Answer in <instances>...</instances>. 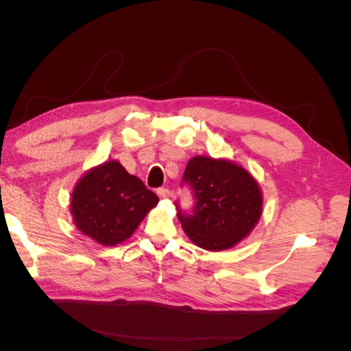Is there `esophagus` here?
<instances>
[{"mask_svg": "<svg viewBox=\"0 0 351 351\" xmlns=\"http://www.w3.org/2000/svg\"><path fill=\"white\" fill-rule=\"evenodd\" d=\"M158 196L159 199H168L169 197V190L168 189H158Z\"/></svg>", "mask_w": 351, "mask_h": 351, "instance_id": "34e87169", "label": "esophagus"}]
</instances>
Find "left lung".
Returning a JSON list of instances; mask_svg holds the SVG:
<instances>
[{"mask_svg":"<svg viewBox=\"0 0 351 351\" xmlns=\"http://www.w3.org/2000/svg\"><path fill=\"white\" fill-rule=\"evenodd\" d=\"M183 182L193 189L196 206L177 217L196 246L219 252L234 247L258 224L263 196L254 177L226 158L193 156L186 165Z\"/></svg>","mask_w":351,"mask_h":351,"instance_id":"left-lung-1","label":"left lung"}]
</instances>
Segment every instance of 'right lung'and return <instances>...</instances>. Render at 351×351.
Masks as SVG:
<instances>
[{"label":"right lung","instance_id":"obj_1","mask_svg":"<svg viewBox=\"0 0 351 351\" xmlns=\"http://www.w3.org/2000/svg\"><path fill=\"white\" fill-rule=\"evenodd\" d=\"M158 196L115 159L92 167L73 189L70 212L83 236L101 246L129 239L158 204Z\"/></svg>","mask_w":351,"mask_h":351}]
</instances>
